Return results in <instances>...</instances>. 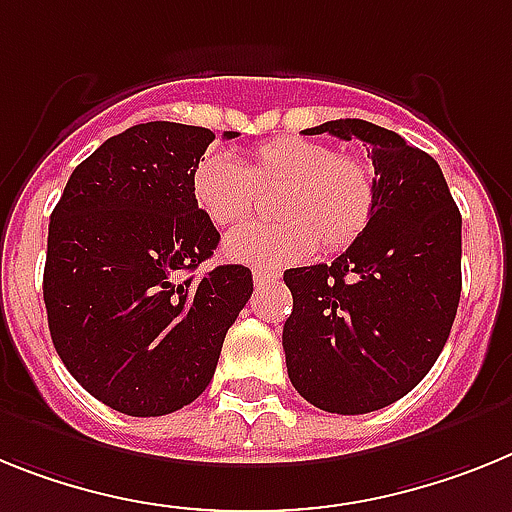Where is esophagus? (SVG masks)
Instances as JSON below:
<instances>
[{
  "instance_id": "obj_1",
  "label": "esophagus",
  "mask_w": 512,
  "mask_h": 512,
  "mask_svg": "<svg viewBox=\"0 0 512 512\" xmlns=\"http://www.w3.org/2000/svg\"><path fill=\"white\" fill-rule=\"evenodd\" d=\"M252 281H255V286H265V283H275L278 281V273L275 270H252Z\"/></svg>"
}]
</instances>
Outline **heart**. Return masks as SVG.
Returning a JSON list of instances; mask_svg holds the SVG:
<instances>
[{"label":"heart","instance_id":"obj_1","mask_svg":"<svg viewBox=\"0 0 512 512\" xmlns=\"http://www.w3.org/2000/svg\"><path fill=\"white\" fill-rule=\"evenodd\" d=\"M255 185H281L273 224L239 226L224 239L231 262L286 268L317 250L337 252L361 237L376 208V177L361 157L335 154L322 141L278 136L252 149L242 164L224 149H206L190 172V195L213 226L250 216Z\"/></svg>","mask_w":512,"mask_h":512}]
</instances>
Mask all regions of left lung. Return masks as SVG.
Masks as SVG:
<instances>
[{"instance_id":"8db88e82","label":"left lung","mask_w":512,"mask_h":512,"mask_svg":"<svg viewBox=\"0 0 512 512\" xmlns=\"http://www.w3.org/2000/svg\"><path fill=\"white\" fill-rule=\"evenodd\" d=\"M306 133L368 146L376 208L330 265L283 273L288 379L319 410L366 415L415 389L446 345L461 296V213L438 162L399 133L358 118Z\"/></svg>"}]
</instances>
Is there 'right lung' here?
I'll return each instance as SVG.
<instances>
[{"mask_svg":"<svg viewBox=\"0 0 512 512\" xmlns=\"http://www.w3.org/2000/svg\"><path fill=\"white\" fill-rule=\"evenodd\" d=\"M213 139L170 121L126 128L71 172L51 213L43 301L53 348L123 415H170L201 397L252 296L244 265L180 278L219 244L190 195L193 164Z\"/></svg>","mask_w":512,"mask_h":512,"instance_id":"add662e5","label":"right lung"}]
</instances>
